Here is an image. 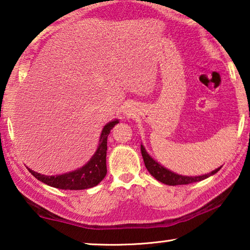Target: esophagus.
I'll return each instance as SVG.
<instances>
[{"label": "esophagus", "instance_id": "1", "mask_svg": "<svg viewBox=\"0 0 250 250\" xmlns=\"http://www.w3.org/2000/svg\"><path fill=\"white\" fill-rule=\"evenodd\" d=\"M125 112H126V115H128V112H129V111H125Z\"/></svg>", "mask_w": 250, "mask_h": 250}]
</instances>
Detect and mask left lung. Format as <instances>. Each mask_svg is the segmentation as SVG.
Segmentation results:
<instances>
[{"mask_svg": "<svg viewBox=\"0 0 250 250\" xmlns=\"http://www.w3.org/2000/svg\"><path fill=\"white\" fill-rule=\"evenodd\" d=\"M141 153L143 157V162H145V165L148 169V172L151 174V175L155 177L157 181L162 182L164 184H167V186H181V184H190L194 182H199V181H203L207 177H209L214 174H216L218 170L221 169V167H218L215 170H211L210 173L205 174V175H199V176H187V175H180V174H176L169 170L166 167L160 165V164L152 158L151 156L149 155L148 151H146L143 145H141Z\"/></svg>", "mask_w": 250, "mask_h": 250, "instance_id": "1", "label": "left lung"}]
</instances>
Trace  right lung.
Instances as JSON below:
<instances>
[{
  "label": "right lung",
  "mask_w": 250,
  "mask_h": 250,
  "mask_svg": "<svg viewBox=\"0 0 250 250\" xmlns=\"http://www.w3.org/2000/svg\"><path fill=\"white\" fill-rule=\"evenodd\" d=\"M118 119L109 122L102 128L100 140L97 151L92 156V158L82 166L73 172H68L60 175H43L37 172H34L30 168L28 170L41 182L47 184V186L57 188V189L62 190H84L90 189L98 186L102 180L104 179L107 174V165H105V157H107V139L112 127L118 124Z\"/></svg>",
  "instance_id": "right-lung-1"
}]
</instances>
